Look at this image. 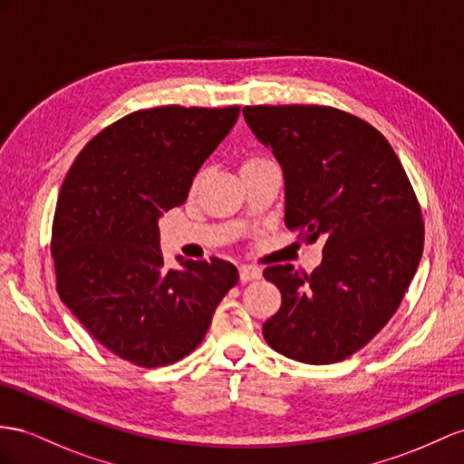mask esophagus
Returning a JSON list of instances; mask_svg holds the SVG:
<instances>
[{"label": "esophagus", "mask_w": 464, "mask_h": 464, "mask_svg": "<svg viewBox=\"0 0 464 464\" xmlns=\"http://www.w3.org/2000/svg\"><path fill=\"white\" fill-rule=\"evenodd\" d=\"M239 276H241V282L258 280L260 276H263V270H260V268H258V266H255V265H241V268H239Z\"/></svg>", "instance_id": "34e87169"}]
</instances>
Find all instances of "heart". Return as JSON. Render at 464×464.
<instances>
[{
  "label": "heart",
  "mask_w": 464,
  "mask_h": 464,
  "mask_svg": "<svg viewBox=\"0 0 464 464\" xmlns=\"http://www.w3.org/2000/svg\"><path fill=\"white\" fill-rule=\"evenodd\" d=\"M253 160H260V159H253ZM253 160H246V162H253Z\"/></svg>",
  "instance_id": "1"
}]
</instances>
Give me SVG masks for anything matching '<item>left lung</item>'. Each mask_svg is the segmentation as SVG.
<instances>
[{
  "instance_id": "1",
  "label": "left lung",
  "mask_w": 464,
  "mask_h": 464,
  "mask_svg": "<svg viewBox=\"0 0 464 464\" xmlns=\"http://www.w3.org/2000/svg\"><path fill=\"white\" fill-rule=\"evenodd\" d=\"M243 115L282 166L286 227L325 241L310 276L292 265L265 270L282 294L265 341L294 361L339 362L390 322L420 266L418 198L390 142L359 117L325 105H255Z\"/></svg>"
}]
</instances>
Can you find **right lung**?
Segmentation results:
<instances>
[{"mask_svg": "<svg viewBox=\"0 0 464 464\" xmlns=\"http://www.w3.org/2000/svg\"><path fill=\"white\" fill-rule=\"evenodd\" d=\"M239 105L140 110L93 137L66 174L51 253L56 290L88 334L119 359L166 366L204 341L237 282L235 265L164 266L159 219L182 206L194 176L227 137Z\"/></svg>", "mask_w": 464, "mask_h": 464, "instance_id": "1", "label": "right lung"}]
</instances>
